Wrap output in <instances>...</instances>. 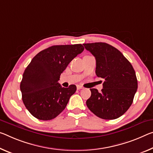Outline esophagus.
I'll return each instance as SVG.
<instances>
[{
  "label": "esophagus",
  "instance_id": "1",
  "mask_svg": "<svg viewBox=\"0 0 153 153\" xmlns=\"http://www.w3.org/2000/svg\"><path fill=\"white\" fill-rule=\"evenodd\" d=\"M83 88V87H82V86L80 85H77V90H80V89H82Z\"/></svg>",
  "mask_w": 153,
  "mask_h": 153
}]
</instances>
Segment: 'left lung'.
I'll return each instance as SVG.
<instances>
[{
    "label": "left lung",
    "mask_w": 153,
    "mask_h": 153,
    "mask_svg": "<svg viewBox=\"0 0 153 153\" xmlns=\"http://www.w3.org/2000/svg\"><path fill=\"white\" fill-rule=\"evenodd\" d=\"M96 59L97 76L103 79L101 92L91 88L86 101L88 109L105 120L119 118L133 103L137 80L131 64L119 50L106 43H84Z\"/></svg>",
    "instance_id": "8db88e82"
}]
</instances>
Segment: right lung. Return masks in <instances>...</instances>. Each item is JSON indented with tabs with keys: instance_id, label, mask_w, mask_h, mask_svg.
<instances>
[{
	"instance_id": "add662e5",
	"label": "right lung",
	"mask_w": 153,
	"mask_h": 153,
	"mask_svg": "<svg viewBox=\"0 0 153 153\" xmlns=\"http://www.w3.org/2000/svg\"><path fill=\"white\" fill-rule=\"evenodd\" d=\"M84 50L82 44L53 45L31 60L23 74L20 91L24 105L34 117L52 120L65 110L76 86L64 88L58 82L69 62Z\"/></svg>"
}]
</instances>
